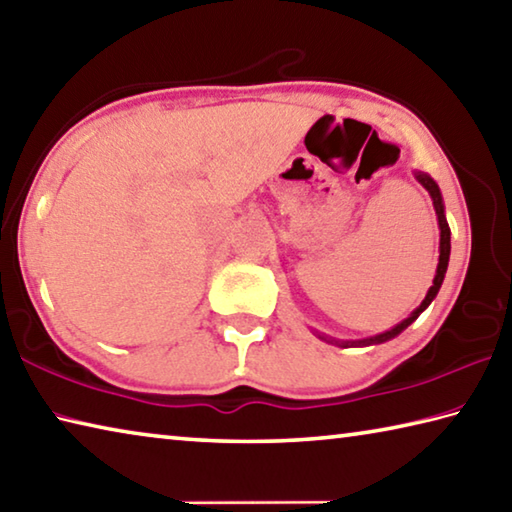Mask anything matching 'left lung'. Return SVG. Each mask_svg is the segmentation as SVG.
<instances>
[{"label": "left lung", "instance_id": "1", "mask_svg": "<svg viewBox=\"0 0 512 512\" xmlns=\"http://www.w3.org/2000/svg\"><path fill=\"white\" fill-rule=\"evenodd\" d=\"M414 176H416V181L421 183L427 192H430L432 203H434V210H436V219H439V230H441V239H439V264H436V275H434V280H432L430 291H427L425 300H423L421 304H418L416 309L410 313V318H405L403 322H398L396 327H392L389 331L378 333V336L362 338V340H336V338L324 336V333L313 331L315 336H318V338L324 340V342H329V345H336V347L347 349V347L380 345V342L392 340V338L398 336V333H403L407 327H410V324L418 318V315H421V313L427 309V306L432 304L436 293H439V288H441V284H443V277H445V271H448V262H450V226H448V219H445V206H443V197H441L439 185H436V181L432 179V176L425 174V172H414Z\"/></svg>", "mask_w": 512, "mask_h": 512}]
</instances>
